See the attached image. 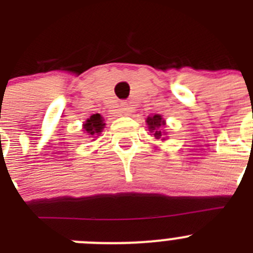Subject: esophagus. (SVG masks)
<instances>
[{
	"label": "esophagus",
	"instance_id": "obj_1",
	"mask_svg": "<svg viewBox=\"0 0 253 253\" xmlns=\"http://www.w3.org/2000/svg\"><path fill=\"white\" fill-rule=\"evenodd\" d=\"M130 106H129L126 102H124V104L120 105V113H123L124 115H129V113H130Z\"/></svg>",
	"mask_w": 253,
	"mask_h": 253
}]
</instances>
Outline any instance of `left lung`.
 <instances>
[{"mask_svg":"<svg viewBox=\"0 0 253 253\" xmlns=\"http://www.w3.org/2000/svg\"><path fill=\"white\" fill-rule=\"evenodd\" d=\"M147 125H148L149 133H152L156 139L166 140V131L163 130V128L166 126V120L163 119L162 115L160 114H154V115H149L146 119Z\"/></svg>","mask_w":253,"mask_h":253,"instance_id":"1","label":"left lung"}]
</instances>
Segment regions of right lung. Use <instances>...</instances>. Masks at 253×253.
Returning <instances> with one entry per match:
<instances>
[{
  "mask_svg": "<svg viewBox=\"0 0 253 253\" xmlns=\"http://www.w3.org/2000/svg\"><path fill=\"white\" fill-rule=\"evenodd\" d=\"M104 128L105 119L100 115V114H93V115H91L90 118L82 124L84 133H86L87 135H88V138L99 137L100 134L102 133V130H104Z\"/></svg>",
  "mask_w": 253,
  "mask_h": 253,
  "instance_id": "1",
  "label": "right lung"
}]
</instances>
